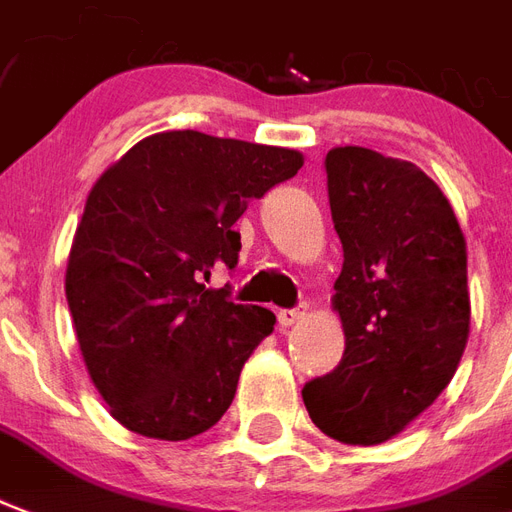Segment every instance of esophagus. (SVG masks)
<instances>
[{
	"label": "esophagus",
	"mask_w": 512,
	"mask_h": 512,
	"mask_svg": "<svg viewBox=\"0 0 512 512\" xmlns=\"http://www.w3.org/2000/svg\"><path fill=\"white\" fill-rule=\"evenodd\" d=\"M306 306H295V309H279V314H276V320H279V328L285 331V328H290V325H295L301 317H304Z\"/></svg>",
	"instance_id": "obj_1"
}]
</instances>
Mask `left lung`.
Masks as SVG:
<instances>
[{
	"label": "left lung",
	"instance_id": "1",
	"mask_svg": "<svg viewBox=\"0 0 512 512\" xmlns=\"http://www.w3.org/2000/svg\"><path fill=\"white\" fill-rule=\"evenodd\" d=\"M344 263V355L304 385L314 426L347 445L399 434L448 388L469 336L467 244L442 189L363 146L325 154Z\"/></svg>",
	"mask_w": 512,
	"mask_h": 512
}]
</instances>
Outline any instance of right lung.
Listing matches in <instances>:
<instances>
[{
	"instance_id": "obj_1",
	"label": "right lung",
	"mask_w": 512,
	"mask_h": 512,
	"mask_svg": "<svg viewBox=\"0 0 512 512\" xmlns=\"http://www.w3.org/2000/svg\"><path fill=\"white\" fill-rule=\"evenodd\" d=\"M301 165L293 149L173 130L94 184L64 290L86 369L124 429L179 442L225 415L276 317L206 282L238 266L246 206Z\"/></svg>"
}]
</instances>
